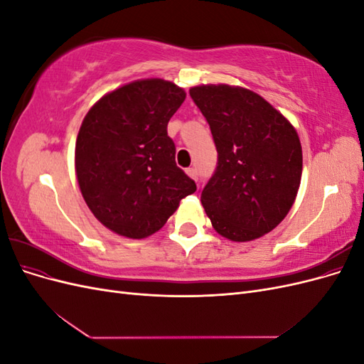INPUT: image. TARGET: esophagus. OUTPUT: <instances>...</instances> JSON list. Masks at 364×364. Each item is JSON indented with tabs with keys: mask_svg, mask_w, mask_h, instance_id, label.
I'll return each mask as SVG.
<instances>
[{
	"mask_svg": "<svg viewBox=\"0 0 364 364\" xmlns=\"http://www.w3.org/2000/svg\"><path fill=\"white\" fill-rule=\"evenodd\" d=\"M186 174H188L190 178H191V179H194V181H197V176H199V173H197V170H196L194 167L186 168Z\"/></svg>",
	"mask_w": 364,
	"mask_h": 364,
	"instance_id": "34e87169",
	"label": "esophagus"
}]
</instances>
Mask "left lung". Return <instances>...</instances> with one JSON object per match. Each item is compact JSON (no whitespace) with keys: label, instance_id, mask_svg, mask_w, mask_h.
Listing matches in <instances>:
<instances>
[{"label":"left lung","instance_id":"left-lung-1","mask_svg":"<svg viewBox=\"0 0 364 364\" xmlns=\"http://www.w3.org/2000/svg\"><path fill=\"white\" fill-rule=\"evenodd\" d=\"M218 153L202 205L214 229L250 241L277 228L294 203L302 147L290 121L246 87L202 85L190 90Z\"/></svg>","mask_w":364,"mask_h":364}]
</instances>
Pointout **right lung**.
Masks as SVG:
<instances>
[{"mask_svg": "<svg viewBox=\"0 0 364 364\" xmlns=\"http://www.w3.org/2000/svg\"><path fill=\"white\" fill-rule=\"evenodd\" d=\"M185 91L162 79L136 80L102 97L75 142V174L98 222L115 234L146 238L178 209L196 182L176 165L167 134Z\"/></svg>", "mask_w": 364, "mask_h": 364, "instance_id": "add662e5", "label": "right lung"}]
</instances>
